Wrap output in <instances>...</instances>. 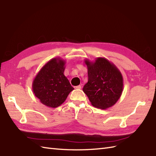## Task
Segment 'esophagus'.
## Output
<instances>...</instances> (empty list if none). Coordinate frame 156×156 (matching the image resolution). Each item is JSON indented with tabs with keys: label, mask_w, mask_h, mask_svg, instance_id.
<instances>
[{
	"label": "esophagus",
	"mask_w": 156,
	"mask_h": 156,
	"mask_svg": "<svg viewBox=\"0 0 156 156\" xmlns=\"http://www.w3.org/2000/svg\"><path fill=\"white\" fill-rule=\"evenodd\" d=\"M75 89H81V85L76 86V87H75Z\"/></svg>",
	"instance_id": "obj_1"
}]
</instances>
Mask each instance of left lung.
<instances>
[{
    "label": "left lung",
    "instance_id": "obj_1",
    "mask_svg": "<svg viewBox=\"0 0 156 156\" xmlns=\"http://www.w3.org/2000/svg\"><path fill=\"white\" fill-rule=\"evenodd\" d=\"M88 82L83 90L93 107L107 109L119 101L123 91V77L115 64L105 58L85 59Z\"/></svg>",
    "mask_w": 156,
    "mask_h": 156
}]
</instances>
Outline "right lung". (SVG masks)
Instances as JSON below:
<instances>
[{
  "label": "right lung",
  "mask_w": 156,
  "mask_h": 156,
  "mask_svg": "<svg viewBox=\"0 0 156 156\" xmlns=\"http://www.w3.org/2000/svg\"><path fill=\"white\" fill-rule=\"evenodd\" d=\"M66 63L61 58H53L41 67L34 79L33 93L46 107H58L74 89L64 75Z\"/></svg>",
  "instance_id": "right-lung-1"
}]
</instances>
